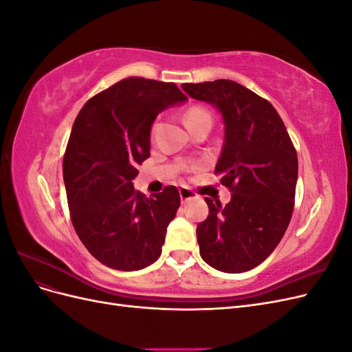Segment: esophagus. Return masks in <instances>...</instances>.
<instances>
[{"mask_svg": "<svg viewBox=\"0 0 352 352\" xmlns=\"http://www.w3.org/2000/svg\"><path fill=\"white\" fill-rule=\"evenodd\" d=\"M179 195L182 201H189V199H195L197 194L194 192L192 189H189L188 186H180L179 189Z\"/></svg>", "mask_w": 352, "mask_h": 352, "instance_id": "34e87169", "label": "esophagus"}]
</instances>
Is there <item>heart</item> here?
<instances>
[{"label": "heart", "mask_w": 352, "mask_h": 352, "mask_svg": "<svg viewBox=\"0 0 352 352\" xmlns=\"http://www.w3.org/2000/svg\"><path fill=\"white\" fill-rule=\"evenodd\" d=\"M199 119H211L208 111H206L204 109L201 107H190L186 113H185V123H190V122H195Z\"/></svg>", "instance_id": "heart-1"}]
</instances>
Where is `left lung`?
Instances as JSON below:
<instances>
[{"label": "left lung", "instance_id": "1", "mask_svg": "<svg viewBox=\"0 0 352 352\" xmlns=\"http://www.w3.org/2000/svg\"><path fill=\"white\" fill-rule=\"evenodd\" d=\"M182 89L214 105L225 124L214 173L232 198L225 207L206 198L208 217L197 226L199 254L216 270L248 272L274 251L289 225L296 151L273 105L241 83L217 79Z\"/></svg>", "mask_w": 352, "mask_h": 352}]
</instances>
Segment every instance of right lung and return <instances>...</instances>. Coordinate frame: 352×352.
I'll return each instance as SVG.
<instances>
[{"label":"right lung","instance_id":"add662e5","mask_svg":"<svg viewBox=\"0 0 352 352\" xmlns=\"http://www.w3.org/2000/svg\"><path fill=\"white\" fill-rule=\"evenodd\" d=\"M188 98L172 82L127 78L92 97L73 123L63 158L70 219L79 239L104 265L141 270L162 254L176 216V186L145 197L136 166L150 157L158 113Z\"/></svg>","mask_w":352,"mask_h":352}]
</instances>
